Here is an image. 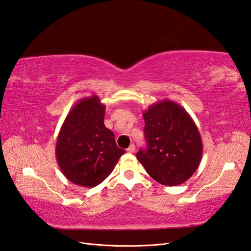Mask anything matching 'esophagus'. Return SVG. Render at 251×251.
<instances>
[{"label":"esophagus","instance_id":"1","mask_svg":"<svg viewBox=\"0 0 251 251\" xmlns=\"http://www.w3.org/2000/svg\"><path fill=\"white\" fill-rule=\"evenodd\" d=\"M134 150H136V147H134L133 144H131V145L127 149V151H128V152H134Z\"/></svg>","mask_w":251,"mask_h":251}]
</instances>
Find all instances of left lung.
Wrapping results in <instances>:
<instances>
[{"mask_svg": "<svg viewBox=\"0 0 251 251\" xmlns=\"http://www.w3.org/2000/svg\"><path fill=\"white\" fill-rule=\"evenodd\" d=\"M146 151L137 158L153 180L166 187L192 177L202 156V141L191 115L177 102L163 100L143 112Z\"/></svg>", "mask_w": 251, "mask_h": 251, "instance_id": "left-lung-1", "label": "left lung"}]
</instances>
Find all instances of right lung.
Here are the masks:
<instances>
[{"label":"right lung","instance_id":"right-lung-1","mask_svg":"<svg viewBox=\"0 0 251 251\" xmlns=\"http://www.w3.org/2000/svg\"><path fill=\"white\" fill-rule=\"evenodd\" d=\"M105 110L98 95L81 99L68 113L57 137V163L68 180L79 187L101 183L125 153L104 124Z\"/></svg>","mask_w":251,"mask_h":251}]
</instances>
